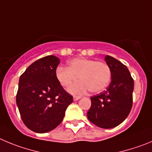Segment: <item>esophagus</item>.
Here are the masks:
<instances>
[{
	"instance_id": "esophagus-1",
	"label": "esophagus",
	"mask_w": 152,
	"mask_h": 152,
	"mask_svg": "<svg viewBox=\"0 0 152 152\" xmlns=\"http://www.w3.org/2000/svg\"><path fill=\"white\" fill-rule=\"evenodd\" d=\"M80 98H81V96H76V95L73 96V100H74V101L79 100Z\"/></svg>"
}]
</instances>
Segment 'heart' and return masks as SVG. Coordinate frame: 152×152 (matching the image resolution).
<instances>
[{
  "instance_id": "1",
  "label": "heart",
  "mask_w": 152,
  "mask_h": 152,
  "mask_svg": "<svg viewBox=\"0 0 152 152\" xmlns=\"http://www.w3.org/2000/svg\"><path fill=\"white\" fill-rule=\"evenodd\" d=\"M57 79L64 87L72 85L68 91L73 94H84L90 90L92 93H98L106 88L111 80V69L104 62L93 59L77 58L69 61L68 67L58 66L55 72Z\"/></svg>"
}]
</instances>
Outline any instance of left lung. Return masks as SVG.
<instances>
[{"mask_svg": "<svg viewBox=\"0 0 152 152\" xmlns=\"http://www.w3.org/2000/svg\"><path fill=\"white\" fill-rule=\"evenodd\" d=\"M105 61L111 69V83L106 91L91 97L88 111L89 121L97 127L110 129L117 127L128 116L133 104L134 79L125 65L106 55Z\"/></svg>", "mask_w": 152, "mask_h": 152, "instance_id": "1", "label": "left lung"}]
</instances>
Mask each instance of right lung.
Returning <instances> with one entry per match:
<instances>
[{
	"label": "right lung",
	"instance_id": "right-lung-1",
	"mask_svg": "<svg viewBox=\"0 0 152 152\" xmlns=\"http://www.w3.org/2000/svg\"><path fill=\"white\" fill-rule=\"evenodd\" d=\"M59 63L58 57L48 55L31 64L19 78L17 106L24 124L35 133L58 127L73 102L55 76Z\"/></svg>",
	"mask_w": 152,
	"mask_h": 152
}]
</instances>
